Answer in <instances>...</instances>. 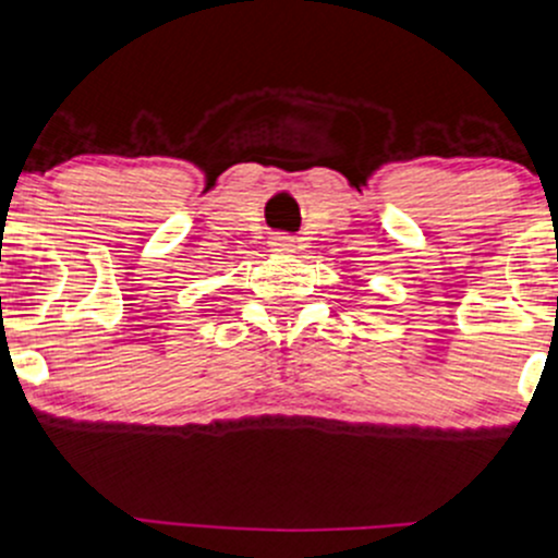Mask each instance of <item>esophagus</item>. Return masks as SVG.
<instances>
[{
	"mask_svg": "<svg viewBox=\"0 0 558 558\" xmlns=\"http://www.w3.org/2000/svg\"><path fill=\"white\" fill-rule=\"evenodd\" d=\"M275 251H294V240L291 238H278V243H275Z\"/></svg>",
	"mask_w": 558,
	"mask_h": 558,
	"instance_id": "obj_1",
	"label": "esophagus"
}]
</instances>
